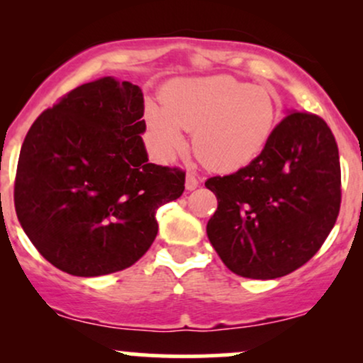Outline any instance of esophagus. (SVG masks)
<instances>
[{"mask_svg":"<svg viewBox=\"0 0 363 363\" xmlns=\"http://www.w3.org/2000/svg\"><path fill=\"white\" fill-rule=\"evenodd\" d=\"M198 186H199V177L194 176V174H191V172L187 174V176H186V189L193 191Z\"/></svg>","mask_w":363,"mask_h":363,"instance_id":"esophagus-1","label":"esophagus"}]
</instances>
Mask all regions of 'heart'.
<instances>
[{"label":"heart","mask_w":363,"mask_h":363,"mask_svg":"<svg viewBox=\"0 0 363 363\" xmlns=\"http://www.w3.org/2000/svg\"><path fill=\"white\" fill-rule=\"evenodd\" d=\"M164 111L148 107L147 124L158 152L174 157L193 133L194 153L206 167L230 172L252 162L272 140L280 116L273 90L232 77L176 80L165 90Z\"/></svg>","instance_id":"1"}]
</instances>
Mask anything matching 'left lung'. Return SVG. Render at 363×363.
<instances>
[{
    "label": "left lung",
    "mask_w": 363,
    "mask_h": 363,
    "mask_svg": "<svg viewBox=\"0 0 363 363\" xmlns=\"http://www.w3.org/2000/svg\"><path fill=\"white\" fill-rule=\"evenodd\" d=\"M218 199L206 234L230 272L285 277L319 251L341 205L338 145L326 121L291 112L249 165L205 182Z\"/></svg>",
    "instance_id": "1"
}]
</instances>
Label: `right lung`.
Instances as JSON below:
<instances>
[{"mask_svg": "<svg viewBox=\"0 0 363 363\" xmlns=\"http://www.w3.org/2000/svg\"><path fill=\"white\" fill-rule=\"evenodd\" d=\"M143 91L101 78L66 94L34 121L15 177L25 234L74 277L126 269L158 232L157 210L184 193L186 172L150 164Z\"/></svg>", "mask_w": 363, "mask_h": 363, "instance_id": "right-lung-1", "label": "right lung"}]
</instances>
